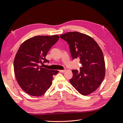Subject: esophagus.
<instances>
[{
	"label": "esophagus",
	"instance_id": "1",
	"mask_svg": "<svg viewBox=\"0 0 123 123\" xmlns=\"http://www.w3.org/2000/svg\"><path fill=\"white\" fill-rule=\"evenodd\" d=\"M59 71L61 73H64L65 72V70H59Z\"/></svg>",
	"mask_w": 123,
	"mask_h": 123
}]
</instances>
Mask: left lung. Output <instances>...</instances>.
Returning a JSON list of instances; mask_svg holds the SVG:
<instances>
[{
	"label": "left lung",
	"mask_w": 123,
	"mask_h": 123,
	"mask_svg": "<svg viewBox=\"0 0 123 123\" xmlns=\"http://www.w3.org/2000/svg\"><path fill=\"white\" fill-rule=\"evenodd\" d=\"M60 37L69 45L73 59L80 58V70H72L73 77L69 80L72 86L83 95L94 92L105 76V63L103 53L91 37L77 32H70Z\"/></svg>",
	"instance_id": "1"
}]
</instances>
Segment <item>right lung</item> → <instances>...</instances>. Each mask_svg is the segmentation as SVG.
<instances>
[{"mask_svg": "<svg viewBox=\"0 0 123 123\" xmlns=\"http://www.w3.org/2000/svg\"><path fill=\"white\" fill-rule=\"evenodd\" d=\"M59 38L57 35L36 36L25 40L20 46L15 57L14 70L18 84L28 94L34 96L44 94L52 85L53 76L59 72L39 66L49 62L46 56Z\"/></svg>", "mask_w": 123, "mask_h": 123, "instance_id": "right-lung-1", "label": "right lung"}]
</instances>
